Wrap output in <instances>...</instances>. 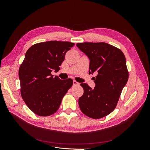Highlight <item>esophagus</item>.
Wrapping results in <instances>:
<instances>
[{
    "instance_id": "obj_1",
    "label": "esophagus",
    "mask_w": 150,
    "mask_h": 150,
    "mask_svg": "<svg viewBox=\"0 0 150 150\" xmlns=\"http://www.w3.org/2000/svg\"><path fill=\"white\" fill-rule=\"evenodd\" d=\"M73 85L74 86H79V83L77 82V81H73Z\"/></svg>"
}]
</instances>
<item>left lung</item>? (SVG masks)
Instances as JSON below:
<instances>
[{"label": "left lung", "mask_w": 150, "mask_h": 150, "mask_svg": "<svg viewBox=\"0 0 150 150\" xmlns=\"http://www.w3.org/2000/svg\"><path fill=\"white\" fill-rule=\"evenodd\" d=\"M76 46L90 60L89 73L96 71L94 88L81 84L83 95L79 98L80 110L93 119H100L113 111L128 80L126 58L121 50L105 42H81Z\"/></svg>", "instance_id": "obj_1"}]
</instances>
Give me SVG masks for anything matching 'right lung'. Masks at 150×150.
Wrapping results in <instances>:
<instances>
[{
    "label": "right lung",
    "instance_id": "1",
    "mask_svg": "<svg viewBox=\"0 0 150 150\" xmlns=\"http://www.w3.org/2000/svg\"><path fill=\"white\" fill-rule=\"evenodd\" d=\"M74 43L51 40L33 45L26 52L19 69L21 94L26 105L38 116L55 113L70 89L72 79L61 80L52 75L57 72L67 51Z\"/></svg>",
    "mask_w": 150,
    "mask_h": 150
}]
</instances>
